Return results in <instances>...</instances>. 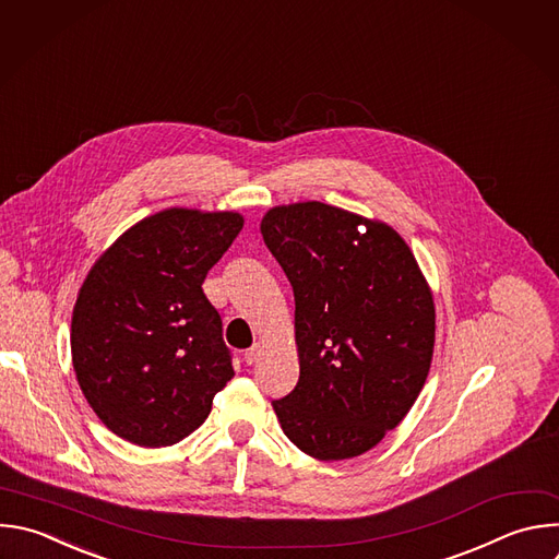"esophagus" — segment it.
I'll return each instance as SVG.
<instances>
[{"label": "esophagus", "mask_w": 559, "mask_h": 559, "mask_svg": "<svg viewBox=\"0 0 559 559\" xmlns=\"http://www.w3.org/2000/svg\"><path fill=\"white\" fill-rule=\"evenodd\" d=\"M261 353H263V346H261L259 342H257V344H252V346L246 350V361H248V364H254V361H259Z\"/></svg>", "instance_id": "1"}]
</instances>
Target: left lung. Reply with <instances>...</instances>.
I'll use <instances>...</instances> for the list:
<instances>
[{"label":"left lung","instance_id":"obj_1","mask_svg":"<svg viewBox=\"0 0 559 559\" xmlns=\"http://www.w3.org/2000/svg\"><path fill=\"white\" fill-rule=\"evenodd\" d=\"M261 235L294 289L300 378L272 402L318 461L376 448L417 402L435 353V298L397 230L322 202L270 209Z\"/></svg>","mask_w":559,"mask_h":559}]
</instances>
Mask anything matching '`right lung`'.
I'll list each match as a JSON object with an SVG mask.
<instances>
[{
    "label": "right lung",
    "instance_id": "right-lung-1",
    "mask_svg": "<svg viewBox=\"0 0 559 559\" xmlns=\"http://www.w3.org/2000/svg\"><path fill=\"white\" fill-rule=\"evenodd\" d=\"M243 228L233 211L166 209L124 230L87 272L72 364L96 417L140 448L195 432L235 378L202 283Z\"/></svg>",
    "mask_w": 559,
    "mask_h": 559
}]
</instances>
